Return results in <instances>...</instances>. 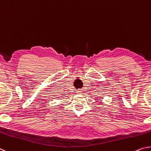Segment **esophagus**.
I'll list each match as a JSON object with an SVG mask.
<instances>
[{
    "instance_id": "1",
    "label": "esophagus",
    "mask_w": 151,
    "mask_h": 151,
    "mask_svg": "<svg viewBox=\"0 0 151 151\" xmlns=\"http://www.w3.org/2000/svg\"><path fill=\"white\" fill-rule=\"evenodd\" d=\"M81 92H82V91H81V90H77L76 93H77V94H81Z\"/></svg>"
}]
</instances>
